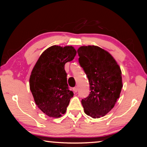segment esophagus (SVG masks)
Listing matches in <instances>:
<instances>
[{
    "label": "esophagus",
    "instance_id": "esophagus-1",
    "mask_svg": "<svg viewBox=\"0 0 147 147\" xmlns=\"http://www.w3.org/2000/svg\"><path fill=\"white\" fill-rule=\"evenodd\" d=\"M73 90L74 92H75V93H76L77 91H78V87H74V88H73Z\"/></svg>",
    "mask_w": 147,
    "mask_h": 147
}]
</instances>
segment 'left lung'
Here are the masks:
<instances>
[{
    "instance_id": "obj_1",
    "label": "left lung",
    "mask_w": 147,
    "mask_h": 147,
    "mask_svg": "<svg viewBox=\"0 0 147 147\" xmlns=\"http://www.w3.org/2000/svg\"><path fill=\"white\" fill-rule=\"evenodd\" d=\"M77 52L90 85L89 95L81 101L84 112L92 118H100L111 110L120 96L121 68L108 51L98 46H82Z\"/></svg>"
}]
</instances>
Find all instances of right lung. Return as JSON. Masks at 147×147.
<instances>
[{"label":"right lung","mask_w":147,"mask_h":147,"mask_svg":"<svg viewBox=\"0 0 147 147\" xmlns=\"http://www.w3.org/2000/svg\"><path fill=\"white\" fill-rule=\"evenodd\" d=\"M73 47L53 45L46 49L35 65L30 77V89L35 102L50 117L66 112L73 92L67 82L65 64L74 58Z\"/></svg>","instance_id":"obj_1"}]
</instances>
